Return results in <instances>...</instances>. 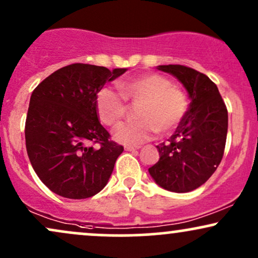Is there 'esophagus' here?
Segmentation results:
<instances>
[{
  "label": "esophagus",
  "mask_w": 258,
  "mask_h": 258,
  "mask_svg": "<svg viewBox=\"0 0 258 258\" xmlns=\"http://www.w3.org/2000/svg\"><path fill=\"white\" fill-rule=\"evenodd\" d=\"M139 147H132V146H127L125 147L126 152H135V150H138Z\"/></svg>",
  "instance_id": "1"
}]
</instances>
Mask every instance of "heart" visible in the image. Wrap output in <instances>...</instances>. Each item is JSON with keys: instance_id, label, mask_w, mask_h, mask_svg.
Here are the masks:
<instances>
[{"instance_id": "obj_1", "label": "heart", "mask_w": 258, "mask_h": 258, "mask_svg": "<svg viewBox=\"0 0 258 258\" xmlns=\"http://www.w3.org/2000/svg\"><path fill=\"white\" fill-rule=\"evenodd\" d=\"M117 90L119 93L102 88L97 94L96 108L103 125L117 127L127 115L126 103L137 105L135 116L138 120L119 127L115 132V138L122 144L138 146L152 139L156 132L171 133L188 110L185 92L161 74H144L119 82Z\"/></svg>"}]
</instances>
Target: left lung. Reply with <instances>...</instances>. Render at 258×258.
I'll list each match as a JSON object with an SVG mask.
<instances>
[{"mask_svg":"<svg viewBox=\"0 0 258 258\" xmlns=\"http://www.w3.org/2000/svg\"><path fill=\"white\" fill-rule=\"evenodd\" d=\"M158 69L176 76L191 102L176 132L156 147L160 159L149 167V173L162 188L186 193L203 185L221 164L227 141V106L205 74L179 64L159 65Z\"/></svg>","mask_w":258,"mask_h":258,"instance_id":"1","label":"left lung"}]
</instances>
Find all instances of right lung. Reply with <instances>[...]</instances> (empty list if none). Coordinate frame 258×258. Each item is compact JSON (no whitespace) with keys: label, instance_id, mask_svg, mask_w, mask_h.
<instances>
[{"label":"right lung","instance_id":"add662e5","mask_svg":"<svg viewBox=\"0 0 258 258\" xmlns=\"http://www.w3.org/2000/svg\"><path fill=\"white\" fill-rule=\"evenodd\" d=\"M126 72L75 63L43 80L31 94L25 144L32 168L47 188L68 199L99 193L123 147L100 125L97 93Z\"/></svg>","mask_w":258,"mask_h":258}]
</instances>
